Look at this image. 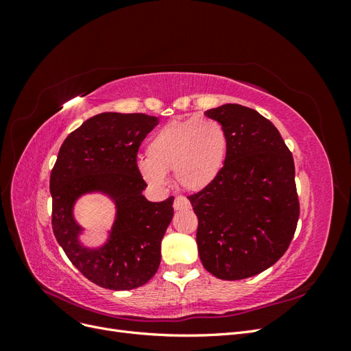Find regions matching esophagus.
I'll use <instances>...</instances> for the list:
<instances>
[{"label": "esophagus", "instance_id": "1", "mask_svg": "<svg viewBox=\"0 0 351 351\" xmlns=\"http://www.w3.org/2000/svg\"><path fill=\"white\" fill-rule=\"evenodd\" d=\"M190 208V202L184 197V196H178L174 200V209L180 210V209H189Z\"/></svg>", "mask_w": 351, "mask_h": 351}]
</instances>
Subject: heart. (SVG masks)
<instances>
[{
	"label": "heart",
	"mask_w": 351,
	"mask_h": 351,
	"mask_svg": "<svg viewBox=\"0 0 351 351\" xmlns=\"http://www.w3.org/2000/svg\"><path fill=\"white\" fill-rule=\"evenodd\" d=\"M228 139L222 124L209 117H189L164 124L146 147L137 169L154 187L167 184L173 171L176 183L189 192L210 186L224 169Z\"/></svg>",
	"instance_id": "1"
}]
</instances>
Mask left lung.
Masks as SVG:
<instances>
[{
    "label": "left lung",
    "instance_id": "1",
    "mask_svg": "<svg viewBox=\"0 0 351 351\" xmlns=\"http://www.w3.org/2000/svg\"><path fill=\"white\" fill-rule=\"evenodd\" d=\"M205 115L226 129L228 152L215 182L189 196L199 258L219 280L249 278L272 267L294 236L300 206L293 155L258 111L226 104Z\"/></svg>",
    "mask_w": 351,
    "mask_h": 351
}]
</instances>
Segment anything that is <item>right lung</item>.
Masks as SVG:
<instances>
[{
	"label": "right lung",
	"instance_id": "1",
	"mask_svg": "<svg viewBox=\"0 0 351 351\" xmlns=\"http://www.w3.org/2000/svg\"><path fill=\"white\" fill-rule=\"evenodd\" d=\"M158 123L156 117L139 112L95 115L67 136L51 171L54 236L74 267L102 289H137L161 263L174 197L147 200L136 161L141 143ZM88 193H102L116 205L109 239L99 248L82 246L83 228L73 218L77 199Z\"/></svg>",
	"mask_w": 351,
	"mask_h": 351
}]
</instances>
